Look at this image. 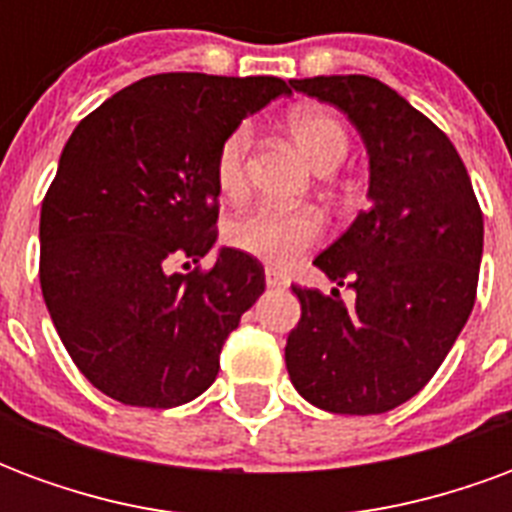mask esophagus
<instances>
[{"label": "esophagus", "mask_w": 512, "mask_h": 512, "mask_svg": "<svg viewBox=\"0 0 512 512\" xmlns=\"http://www.w3.org/2000/svg\"><path fill=\"white\" fill-rule=\"evenodd\" d=\"M266 285L268 288H285L288 285V277L277 271V268H266Z\"/></svg>", "instance_id": "34e87169"}]
</instances>
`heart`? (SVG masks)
Masks as SVG:
<instances>
[{
	"mask_svg": "<svg viewBox=\"0 0 512 512\" xmlns=\"http://www.w3.org/2000/svg\"><path fill=\"white\" fill-rule=\"evenodd\" d=\"M288 131L318 172H334L348 156V134L343 123L323 109L301 106L290 112ZM252 147V128L238 126L224 136L213 161L216 186L227 197H238L246 186V156ZM323 230L321 216L307 208L285 211L260 205L227 224V244L271 266H293Z\"/></svg>",
	"mask_w": 512,
	"mask_h": 512,
	"instance_id": "1",
	"label": "heart"
}]
</instances>
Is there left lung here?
Returning a JSON list of instances; mask_svg holds the SVG:
<instances>
[{"label":"left lung","mask_w":512,"mask_h":512,"mask_svg":"<svg viewBox=\"0 0 512 512\" xmlns=\"http://www.w3.org/2000/svg\"><path fill=\"white\" fill-rule=\"evenodd\" d=\"M337 106L370 156L367 211L315 257L332 288H299L285 345L290 381L332 414H384L428 384L469 321L483 260V213L447 134L370 76L290 79Z\"/></svg>","instance_id":"left-lung-1"}]
</instances>
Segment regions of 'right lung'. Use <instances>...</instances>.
Masks as SVG:
<instances>
[{"label":"right lung","instance_id":"add662e5","mask_svg":"<svg viewBox=\"0 0 512 512\" xmlns=\"http://www.w3.org/2000/svg\"><path fill=\"white\" fill-rule=\"evenodd\" d=\"M290 93L277 76L158 73L106 98L65 142L40 208V288L65 351L104 395L172 408L213 384L266 271L230 246L211 271L175 263L216 244L224 136Z\"/></svg>","mask_w":512,"mask_h":512}]
</instances>
